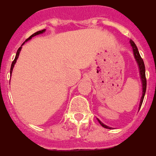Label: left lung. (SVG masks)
I'll return each instance as SVG.
<instances>
[{
	"instance_id": "obj_1",
	"label": "left lung",
	"mask_w": 156,
	"mask_h": 156,
	"mask_svg": "<svg viewBox=\"0 0 156 156\" xmlns=\"http://www.w3.org/2000/svg\"><path fill=\"white\" fill-rule=\"evenodd\" d=\"M129 43H130V46L132 47V50H133V54H134V57L135 58V61H136L137 64H138V67H139V76H140V79H141L142 82V98L140 99V103H139V110L141 108V105L143 104V98H144V96H145L146 93V89H147V80H146V74H145V65H144V62H143V58H141L140 55H139V50L137 48L136 45L135 43L133 42L132 40H129ZM98 121L99 122V123L101 125L103 126L104 128H106V129H113L112 127H109L108 126L105 125L104 123L101 122V121L97 118Z\"/></svg>"
}]
</instances>
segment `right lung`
<instances>
[{"label": "right lung", "instance_id": "obj_1", "mask_svg": "<svg viewBox=\"0 0 156 156\" xmlns=\"http://www.w3.org/2000/svg\"><path fill=\"white\" fill-rule=\"evenodd\" d=\"M45 31H46V30H42L37 31V32H36V33L33 34H32V35H31V36H30V37H29V38H27V40L25 41L24 43H22V46H21V47H20L19 48H18V50H17V54H16V56H15L14 60L13 61V63H12V64H11V68H10V74H11V75H12V72H13V67H14L15 63H16V62H17V58H18V56H19L20 51H21V50H22V46H23V45L25 44V43H26V42H27V41H29V40H30V39H31V38H33V37H34V36H36V35H38V34H43V33H44V32H45Z\"/></svg>", "mask_w": 156, "mask_h": 156}]
</instances>
